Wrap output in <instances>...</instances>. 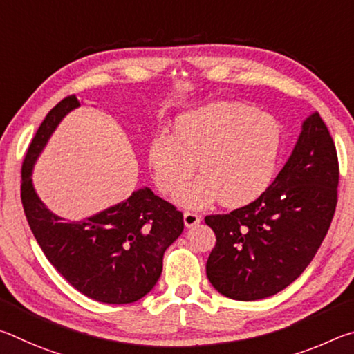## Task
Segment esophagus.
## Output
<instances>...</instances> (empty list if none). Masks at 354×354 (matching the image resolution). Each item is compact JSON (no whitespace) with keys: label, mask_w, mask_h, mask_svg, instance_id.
<instances>
[{"label":"esophagus","mask_w":354,"mask_h":354,"mask_svg":"<svg viewBox=\"0 0 354 354\" xmlns=\"http://www.w3.org/2000/svg\"><path fill=\"white\" fill-rule=\"evenodd\" d=\"M200 215L198 214H195V212H184V225L187 226V227H192V226H195V225H198L200 223Z\"/></svg>","instance_id":"obj_1"}]
</instances>
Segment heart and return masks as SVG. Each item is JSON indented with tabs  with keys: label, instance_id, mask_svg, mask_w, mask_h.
I'll return each instance as SVG.
<instances>
[{
	"label": "heart",
	"instance_id": "1",
	"mask_svg": "<svg viewBox=\"0 0 354 354\" xmlns=\"http://www.w3.org/2000/svg\"><path fill=\"white\" fill-rule=\"evenodd\" d=\"M279 123L268 113L234 101L185 112L175 134L160 133L149 145L156 183L173 194L196 170L201 178L176 194L179 205L200 207L218 196L226 206L245 205L270 184L281 149Z\"/></svg>",
	"mask_w": 354,
	"mask_h": 354
}]
</instances>
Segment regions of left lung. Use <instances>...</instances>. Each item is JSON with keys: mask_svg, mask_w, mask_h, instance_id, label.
Listing matches in <instances>:
<instances>
[{"mask_svg": "<svg viewBox=\"0 0 354 354\" xmlns=\"http://www.w3.org/2000/svg\"><path fill=\"white\" fill-rule=\"evenodd\" d=\"M339 159L319 113L303 131L283 170L250 205L206 215L217 237L206 274L221 295L253 301L292 284L313 261L337 205Z\"/></svg>", "mask_w": 354, "mask_h": 354, "instance_id": "left-lung-1", "label": "left lung"}]
</instances>
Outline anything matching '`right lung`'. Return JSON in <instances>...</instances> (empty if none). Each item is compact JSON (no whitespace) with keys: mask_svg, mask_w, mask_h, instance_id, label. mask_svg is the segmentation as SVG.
<instances>
[{"mask_svg":"<svg viewBox=\"0 0 354 354\" xmlns=\"http://www.w3.org/2000/svg\"><path fill=\"white\" fill-rule=\"evenodd\" d=\"M80 104L76 95L65 97L35 133L21 165L23 209L46 259L76 290L100 303H134L158 283L165 250L184 230L183 212L149 189L81 221L48 211L34 192L32 165L59 122Z\"/></svg>","mask_w":354,"mask_h":354,"instance_id":"obj_1","label":"right lung"}]
</instances>
